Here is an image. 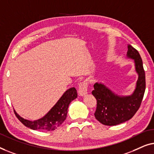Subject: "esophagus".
Segmentation results:
<instances>
[{"instance_id": "esophagus-1", "label": "esophagus", "mask_w": 154, "mask_h": 154, "mask_svg": "<svg viewBox=\"0 0 154 154\" xmlns=\"http://www.w3.org/2000/svg\"><path fill=\"white\" fill-rule=\"evenodd\" d=\"M78 92L80 96H84L87 94V82L84 81L80 83Z\"/></svg>"}]
</instances>
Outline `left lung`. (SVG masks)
<instances>
[{
	"label": "left lung",
	"mask_w": 154,
	"mask_h": 154,
	"mask_svg": "<svg viewBox=\"0 0 154 154\" xmlns=\"http://www.w3.org/2000/svg\"><path fill=\"white\" fill-rule=\"evenodd\" d=\"M126 56L133 59L137 80L133 92L128 96H121L101 82L94 85L92 94L97 100L95 117L105 125H116L128 121L135 115L141 105L145 91V73L140 54L131 45L128 46Z\"/></svg>",
	"instance_id": "obj_1"
}]
</instances>
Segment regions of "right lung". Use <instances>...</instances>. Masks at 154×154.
<instances>
[{"instance_id":"obj_1","label":"right lung","mask_w":154,"mask_h":154,"mask_svg":"<svg viewBox=\"0 0 154 154\" xmlns=\"http://www.w3.org/2000/svg\"><path fill=\"white\" fill-rule=\"evenodd\" d=\"M77 98V93L76 88L75 87L70 88L64 92L59 100L45 116L34 121L21 117L19 114H17L15 109H14V111L18 119L25 126L29 128L47 131H54L66 120L68 106L73 100Z\"/></svg>"}]
</instances>
